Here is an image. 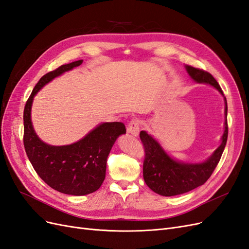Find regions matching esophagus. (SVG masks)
Wrapping results in <instances>:
<instances>
[{
  "instance_id": "obj_1",
  "label": "esophagus",
  "mask_w": 249,
  "mask_h": 249,
  "mask_svg": "<svg viewBox=\"0 0 249 249\" xmlns=\"http://www.w3.org/2000/svg\"><path fill=\"white\" fill-rule=\"evenodd\" d=\"M139 126L140 123L138 119H133L132 122L129 124V127H127V133L133 135V136L137 137L139 135Z\"/></svg>"
}]
</instances>
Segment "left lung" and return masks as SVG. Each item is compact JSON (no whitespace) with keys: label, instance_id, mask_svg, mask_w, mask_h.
Returning <instances> with one entry per match:
<instances>
[{"label":"left lung","instance_id":"obj_1","mask_svg":"<svg viewBox=\"0 0 249 249\" xmlns=\"http://www.w3.org/2000/svg\"><path fill=\"white\" fill-rule=\"evenodd\" d=\"M189 77L198 84H207L218 90L224 100V131L220 144L207 160L202 162H187L177 160L163 148L154 136L146 131L140 132V139L145 149L143 163V178L155 193L162 196L189 192L205 184L219 162L228 140V103L217 81L211 73L185 65Z\"/></svg>","mask_w":249,"mask_h":249}]
</instances>
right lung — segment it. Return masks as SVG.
Instances as JSON below:
<instances>
[{"label":"right lung","mask_w":249,"mask_h":249,"mask_svg":"<svg viewBox=\"0 0 249 249\" xmlns=\"http://www.w3.org/2000/svg\"><path fill=\"white\" fill-rule=\"evenodd\" d=\"M82 63L83 60H78L44 74L24 110V145L32 166L53 189L74 196L90 194L102 186L110 150L117 138L125 134V126L122 123H102L71 144L51 145L36 134L31 110L34 97L42 87Z\"/></svg>","instance_id":"add662e5"}]
</instances>
